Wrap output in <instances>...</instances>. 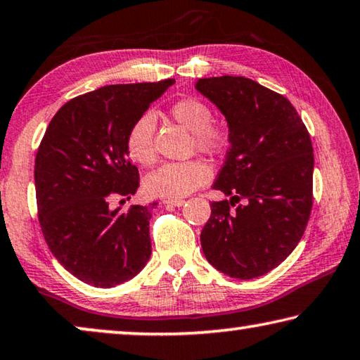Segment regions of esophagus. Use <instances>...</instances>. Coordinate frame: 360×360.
Segmentation results:
<instances>
[{
    "mask_svg": "<svg viewBox=\"0 0 360 360\" xmlns=\"http://www.w3.org/2000/svg\"><path fill=\"white\" fill-rule=\"evenodd\" d=\"M165 206H174V207H180L185 204V199H164Z\"/></svg>",
    "mask_w": 360,
    "mask_h": 360,
    "instance_id": "34e87169",
    "label": "esophagus"
}]
</instances>
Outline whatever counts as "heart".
I'll return each instance as SVG.
<instances>
[{
    "instance_id": "obj_1",
    "label": "heart",
    "mask_w": 360,
    "mask_h": 360,
    "mask_svg": "<svg viewBox=\"0 0 360 360\" xmlns=\"http://www.w3.org/2000/svg\"><path fill=\"white\" fill-rule=\"evenodd\" d=\"M169 114L176 124L191 131V146L196 151L207 156H219L229 146V129L225 124L212 119V110L202 99L193 96L176 99L169 108ZM154 131L156 120L151 112L141 114L131 122L125 135V149L131 161L145 167L154 164ZM211 176V167L198 159L169 162L148 175L145 188L151 196L180 199L206 185Z\"/></svg>"
}]
</instances>
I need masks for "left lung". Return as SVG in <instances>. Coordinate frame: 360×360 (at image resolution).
<instances>
[{"label": "left lung", "instance_id": "8db88e82", "mask_svg": "<svg viewBox=\"0 0 360 360\" xmlns=\"http://www.w3.org/2000/svg\"><path fill=\"white\" fill-rule=\"evenodd\" d=\"M195 88L225 115L230 136L212 185L230 199L211 202L202 252L231 278H256L290 256L311 217V136L288 99L246 77L199 79Z\"/></svg>", "mask_w": 360, "mask_h": 360}]
</instances>
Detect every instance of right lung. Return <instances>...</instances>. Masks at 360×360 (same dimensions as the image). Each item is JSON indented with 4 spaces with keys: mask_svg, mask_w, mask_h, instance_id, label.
I'll list each match as a JSON object with an SVG mask.
<instances>
[{
    "mask_svg": "<svg viewBox=\"0 0 360 360\" xmlns=\"http://www.w3.org/2000/svg\"><path fill=\"white\" fill-rule=\"evenodd\" d=\"M174 79L108 85L70 99L51 119L35 158L38 220L59 264L96 288L120 285L151 256L149 219L158 202L110 209L140 186L125 135ZM124 201V199H122Z\"/></svg>",
    "mask_w": 360,
    "mask_h": 360,
    "instance_id": "1",
    "label": "right lung"
}]
</instances>
